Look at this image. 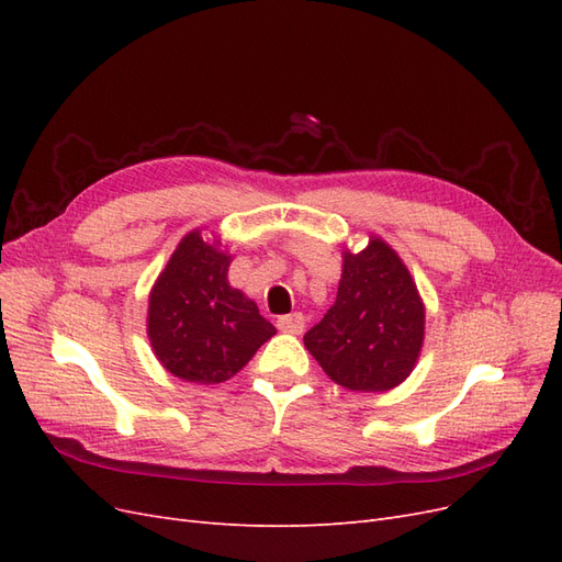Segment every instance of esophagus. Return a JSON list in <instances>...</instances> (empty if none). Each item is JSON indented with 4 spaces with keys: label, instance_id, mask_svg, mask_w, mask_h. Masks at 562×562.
<instances>
[{
    "label": "esophagus",
    "instance_id": "obj_1",
    "mask_svg": "<svg viewBox=\"0 0 562 562\" xmlns=\"http://www.w3.org/2000/svg\"><path fill=\"white\" fill-rule=\"evenodd\" d=\"M277 328H279L281 333H293V335H297V333L304 330V316H302L300 312L279 316V318H277Z\"/></svg>",
    "mask_w": 562,
    "mask_h": 562
}]
</instances>
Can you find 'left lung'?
I'll return each mask as SVG.
<instances>
[{
  "instance_id": "left-lung-1",
  "label": "left lung",
  "mask_w": 562,
  "mask_h": 562,
  "mask_svg": "<svg viewBox=\"0 0 562 562\" xmlns=\"http://www.w3.org/2000/svg\"><path fill=\"white\" fill-rule=\"evenodd\" d=\"M424 342V304L411 271L382 239L345 252L337 300L304 335L326 375L351 391H386L411 375Z\"/></svg>"
}]
</instances>
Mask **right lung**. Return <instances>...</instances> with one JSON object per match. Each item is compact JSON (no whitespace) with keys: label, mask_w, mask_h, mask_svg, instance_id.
Masks as SVG:
<instances>
[{"label":"right lung","mask_w":562,"mask_h":562,"mask_svg":"<svg viewBox=\"0 0 562 562\" xmlns=\"http://www.w3.org/2000/svg\"><path fill=\"white\" fill-rule=\"evenodd\" d=\"M229 255L187 234L149 295L147 335L176 378L217 384L236 375L277 328L227 283Z\"/></svg>","instance_id":"1"}]
</instances>
